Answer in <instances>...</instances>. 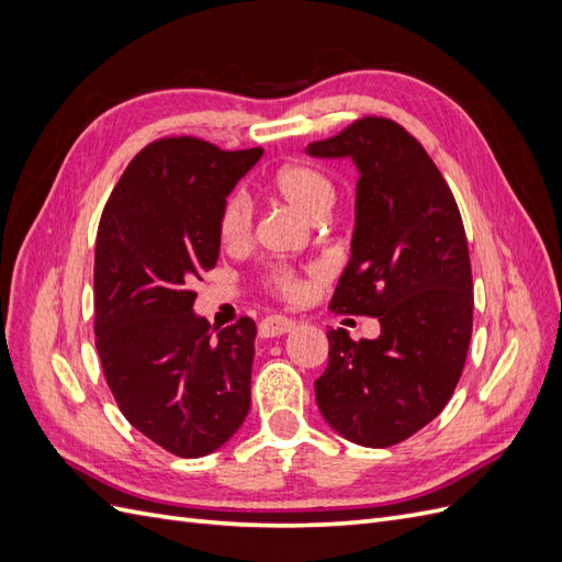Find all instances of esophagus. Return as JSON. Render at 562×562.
Here are the masks:
<instances>
[{"mask_svg": "<svg viewBox=\"0 0 562 562\" xmlns=\"http://www.w3.org/2000/svg\"><path fill=\"white\" fill-rule=\"evenodd\" d=\"M293 328H295V323L291 318H285V316H267L260 323V337H279V335L291 333Z\"/></svg>", "mask_w": 562, "mask_h": 562, "instance_id": "34e87169", "label": "esophagus"}]
</instances>
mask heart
Returning a JSON list of instances; mask_svg holds the SVG:
<instances>
[{"label":"heart","mask_w":562,"mask_h":562,"mask_svg":"<svg viewBox=\"0 0 562 562\" xmlns=\"http://www.w3.org/2000/svg\"><path fill=\"white\" fill-rule=\"evenodd\" d=\"M271 187L283 199L288 206L295 209L300 215L314 223H321L326 217L335 203V190L330 180L321 171L304 164H291L283 166L277 176L271 178ZM250 225H252V213L250 203L244 194H232L223 203V211H220V223L217 234L220 241L225 248H241L250 239ZM269 283L277 293L285 297L300 295L302 285L293 271L288 269H274L269 274Z\"/></svg>","instance_id":"1"}]
</instances>
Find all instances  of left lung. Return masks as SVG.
Listing matches in <instances>:
<instances>
[{"label":"left lung","mask_w":562,"mask_h":562,"mask_svg":"<svg viewBox=\"0 0 562 562\" xmlns=\"http://www.w3.org/2000/svg\"><path fill=\"white\" fill-rule=\"evenodd\" d=\"M307 155L359 171L351 258L330 310L382 328L361 342L328 330L318 411L356 446H396L440 415L462 378L473 326L462 215L431 157L389 119H359Z\"/></svg>","instance_id":"8db88e82"}]
</instances>
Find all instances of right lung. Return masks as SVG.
Instances as JSON below:
<instances>
[{"label": "right lung", "mask_w": 562, "mask_h": 562, "mask_svg": "<svg viewBox=\"0 0 562 562\" xmlns=\"http://www.w3.org/2000/svg\"><path fill=\"white\" fill-rule=\"evenodd\" d=\"M262 149L199 138L140 149L112 190L95 239V349L119 411L178 457H203L250 411L255 321L211 330L192 283L215 267L220 211Z\"/></svg>", "instance_id": "obj_1"}]
</instances>
